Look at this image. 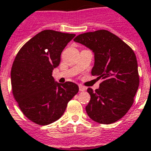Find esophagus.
<instances>
[{
    "label": "esophagus",
    "instance_id": "34e87169",
    "mask_svg": "<svg viewBox=\"0 0 151 151\" xmlns=\"http://www.w3.org/2000/svg\"><path fill=\"white\" fill-rule=\"evenodd\" d=\"M79 90L80 91H85V88L82 85H79Z\"/></svg>",
    "mask_w": 151,
    "mask_h": 151
}]
</instances>
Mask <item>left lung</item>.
Returning <instances> with one entry per match:
<instances>
[{"mask_svg":"<svg viewBox=\"0 0 151 151\" xmlns=\"http://www.w3.org/2000/svg\"><path fill=\"white\" fill-rule=\"evenodd\" d=\"M74 41L95 53L91 74L102 79L95 91L88 88L91 100L85 108L95 122L111 124L127 114L134 101L139 84L138 65L133 50L107 30L78 35Z\"/></svg>","mask_w":151,"mask_h":151,"instance_id":"left-lung-1","label":"left lung"}]
</instances>
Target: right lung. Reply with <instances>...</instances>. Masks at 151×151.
<instances>
[{
	"label": "right lung",
	"mask_w": 151,
	"mask_h": 151,
	"mask_svg": "<svg viewBox=\"0 0 151 151\" xmlns=\"http://www.w3.org/2000/svg\"><path fill=\"white\" fill-rule=\"evenodd\" d=\"M74 34L54 30L40 32L16 55L11 71L12 93L21 111L32 122L45 126L64 113L67 103L78 92L76 84L55 82L52 70Z\"/></svg>",
	"instance_id": "obj_1"
}]
</instances>
